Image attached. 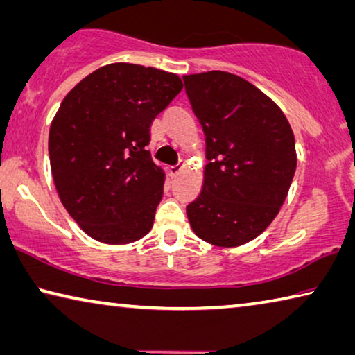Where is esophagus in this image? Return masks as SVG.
Listing matches in <instances>:
<instances>
[{"instance_id":"obj_1","label":"esophagus","mask_w":355,"mask_h":355,"mask_svg":"<svg viewBox=\"0 0 355 355\" xmlns=\"http://www.w3.org/2000/svg\"><path fill=\"white\" fill-rule=\"evenodd\" d=\"M183 171V166L182 164H177V166H171L168 167V173H171V177H177L180 172Z\"/></svg>"}]
</instances>
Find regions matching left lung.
Returning a JSON list of instances; mask_svg holds the SVG:
<instances>
[{"label": "left lung", "instance_id": "obj_1", "mask_svg": "<svg viewBox=\"0 0 355 355\" xmlns=\"http://www.w3.org/2000/svg\"><path fill=\"white\" fill-rule=\"evenodd\" d=\"M205 134L204 183L187 207L193 232L234 248L266 230L297 167L295 139L283 110L248 80L224 71L183 76Z\"/></svg>", "mask_w": 355, "mask_h": 355}]
</instances>
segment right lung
Segmentation results:
<instances>
[{"mask_svg": "<svg viewBox=\"0 0 355 355\" xmlns=\"http://www.w3.org/2000/svg\"><path fill=\"white\" fill-rule=\"evenodd\" d=\"M182 88L173 72L112 63L82 78L60 104L49 132L55 188L92 239L126 245L153 227L166 173L145 147L151 121Z\"/></svg>", "mask_w": 355, "mask_h": 355, "instance_id": "right-lung-1", "label": "right lung"}]
</instances>
